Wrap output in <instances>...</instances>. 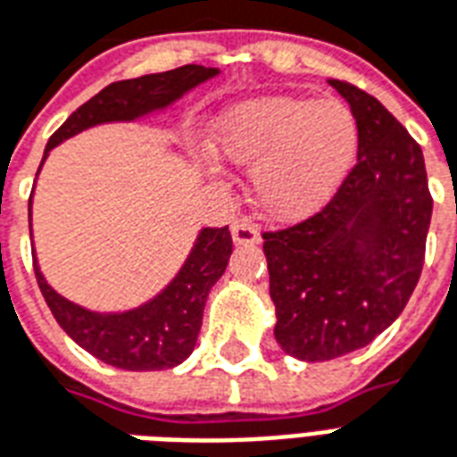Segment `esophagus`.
<instances>
[{
    "label": "esophagus",
    "mask_w": 457,
    "mask_h": 457,
    "mask_svg": "<svg viewBox=\"0 0 457 457\" xmlns=\"http://www.w3.org/2000/svg\"><path fill=\"white\" fill-rule=\"evenodd\" d=\"M232 239L235 245H256L259 242V229L252 220L239 218L232 222Z\"/></svg>",
    "instance_id": "esophagus-1"
}]
</instances>
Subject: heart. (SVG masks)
<instances>
[{"mask_svg":"<svg viewBox=\"0 0 457 457\" xmlns=\"http://www.w3.org/2000/svg\"><path fill=\"white\" fill-rule=\"evenodd\" d=\"M358 123L339 99L263 96L229 108L212 152L252 164L256 203L273 218L310 215L329 201L353 167Z\"/></svg>","mask_w":457,"mask_h":457,"instance_id":"obj_1","label":"heart"}]
</instances>
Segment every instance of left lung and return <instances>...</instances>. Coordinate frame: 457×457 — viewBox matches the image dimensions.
Instances as JSON below:
<instances>
[{"mask_svg": "<svg viewBox=\"0 0 457 457\" xmlns=\"http://www.w3.org/2000/svg\"><path fill=\"white\" fill-rule=\"evenodd\" d=\"M358 123V160L312 218L263 232L276 341L317 363L363 349L402 314L424 266L434 198L424 154L380 101L329 79Z\"/></svg>", "mask_w": 457, "mask_h": 457, "instance_id": "obj_1", "label": "left lung"}]
</instances>
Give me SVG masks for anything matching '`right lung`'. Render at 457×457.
<instances>
[{
  "mask_svg": "<svg viewBox=\"0 0 457 457\" xmlns=\"http://www.w3.org/2000/svg\"><path fill=\"white\" fill-rule=\"evenodd\" d=\"M215 67L184 65L160 74H145L137 79L108 84L94 99L74 111L57 128L46 145V154L67 137L87 128L113 120H135L152 111L167 108L186 91L215 77ZM30 218V201H29ZM232 254V237L228 228H205L198 232L191 254L160 295L128 312H91L74 305L50 288L43 278L38 262L33 259L36 280L48 303L50 312L67 337L77 341L91 356L123 368V370H164L184 363L191 356L203 324V307L208 293L225 273Z\"/></svg>",
  "mask_w": 457,
  "mask_h": 457,
  "instance_id": "right-lung-1",
  "label": "right lung"
}]
</instances>
